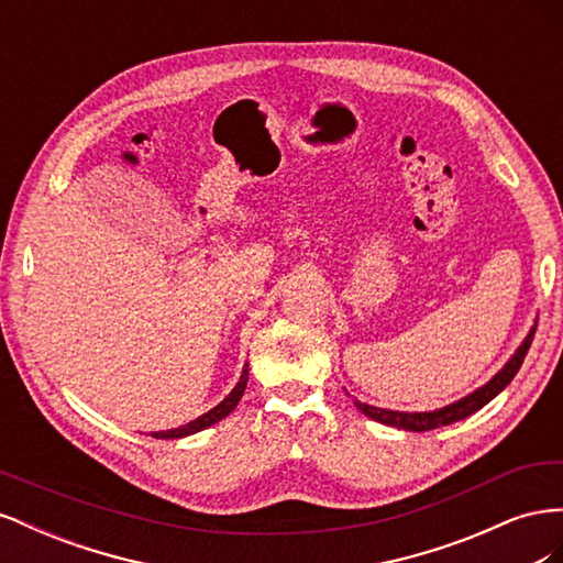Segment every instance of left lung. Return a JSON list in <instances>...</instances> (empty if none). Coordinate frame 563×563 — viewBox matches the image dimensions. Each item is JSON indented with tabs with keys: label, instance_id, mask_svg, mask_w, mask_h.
<instances>
[{
	"label": "left lung",
	"instance_id": "1",
	"mask_svg": "<svg viewBox=\"0 0 563 563\" xmlns=\"http://www.w3.org/2000/svg\"><path fill=\"white\" fill-rule=\"evenodd\" d=\"M536 327H538V319L528 331V335L521 340V345L515 350V354L509 356L507 364L493 376L488 383H484L482 387H476L474 391H470L467 397L457 399L449 406H441L434 408V411H389V408H380V406H371V404H362L360 399H354L356 411H362L366 418L376 420L387 424V428H399V430H408V432H428V430H437V428H444V424L457 422V420H465L467 416L476 413L479 408H484L490 399H496L500 391L512 383V378L517 376V371L523 364V356L531 347V340L536 335Z\"/></svg>",
	"mask_w": 563,
	"mask_h": 563
}]
</instances>
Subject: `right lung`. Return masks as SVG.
I'll use <instances>...</instances> for the list:
<instances>
[{"mask_svg": "<svg viewBox=\"0 0 563 563\" xmlns=\"http://www.w3.org/2000/svg\"><path fill=\"white\" fill-rule=\"evenodd\" d=\"M246 383H249V364H244V368H242V376H240V383H236L234 387H232V391L230 395L220 401L218 406H213L211 411H207L203 416H199V418H195V420H190V422H185V424H180V428H176V430H164V432H150L152 437L155 439H183V437H190V434H197V432H201V430H207V428H211V424H216V422H220L223 418H228L232 411H234V406L240 404V399L244 397V389H246Z\"/></svg>", "mask_w": 563, "mask_h": 563, "instance_id": "1", "label": "right lung"}]
</instances>
